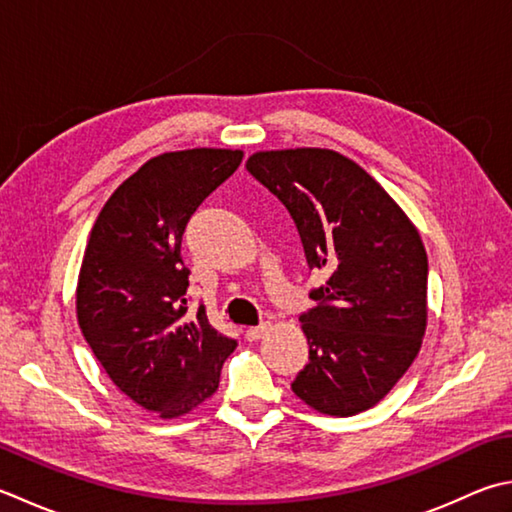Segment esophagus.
<instances>
[{"label": "esophagus", "mask_w": 512, "mask_h": 512, "mask_svg": "<svg viewBox=\"0 0 512 512\" xmlns=\"http://www.w3.org/2000/svg\"><path fill=\"white\" fill-rule=\"evenodd\" d=\"M268 330V324H259V326H250V328H246V339L248 342H257L259 337H262L264 333Z\"/></svg>", "instance_id": "34e87169"}]
</instances>
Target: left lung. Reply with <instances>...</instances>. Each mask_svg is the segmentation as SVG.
Wrapping results in <instances>:
<instances>
[{
  "label": "left lung",
  "instance_id": "obj_1",
  "mask_svg": "<svg viewBox=\"0 0 512 512\" xmlns=\"http://www.w3.org/2000/svg\"><path fill=\"white\" fill-rule=\"evenodd\" d=\"M248 173L293 217L308 268H326L299 317L308 364L293 393L317 413L373 408L413 364L426 333L428 257L417 228L353 159L328 148L262 150Z\"/></svg>",
  "mask_w": 512,
  "mask_h": 512
}]
</instances>
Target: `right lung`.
<instances>
[{"label":"right lung","mask_w":512,"mask_h":512,"mask_svg":"<svg viewBox=\"0 0 512 512\" xmlns=\"http://www.w3.org/2000/svg\"><path fill=\"white\" fill-rule=\"evenodd\" d=\"M242 150L164 153L108 197L77 282V322L113 384L162 419L215 393L237 342L188 317L182 237L199 204L242 164Z\"/></svg>","instance_id":"obj_1"}]
</instances>
